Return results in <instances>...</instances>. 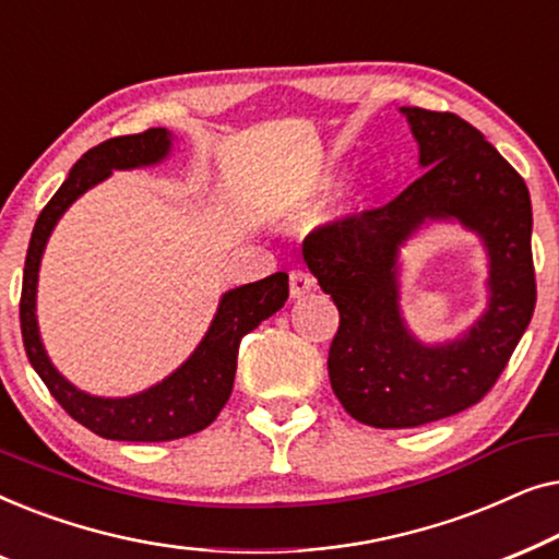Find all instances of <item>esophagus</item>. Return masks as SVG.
Segmentation results:
<instances>
[{
    "label": "esophagus",
    "instance_id": "34e87169",
    "mask_svg": "<svg viewBox=\"0 0 559 559\" xmlns=\"http://www.w3.org/2000/svg\"><path fill=\"white\" fill-rule=\"evenodd\" d=\"M312 287H316V277L308 270L297 266V270L289 272V293H293V297H305Z\"/></svg>",
    "mask_w": 559,
    "mask_h": 559
}]
</instances>
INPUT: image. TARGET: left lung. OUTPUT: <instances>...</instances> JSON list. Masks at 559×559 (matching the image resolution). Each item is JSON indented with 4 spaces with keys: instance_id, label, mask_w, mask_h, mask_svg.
<instances>
[{
    "instance_id": "1",
    "label": "left lung",
    "mask_w": 559,
    "mask_h": 559,
    "mask_svg": "<svg viewBox=\"0 0 559 559\" xmlns=\"http://www.w3.org/2000/svg\"><path fill=\"white\" fill-rule=\"evenodd\" d=\"M425 173L400 195L328 221L302 241L318 285L341 312L328 354L343 409L379 430L419 427L473 407L507 369L537 305L532 201L522 175L468 121L402 106ZM425 217H461L492 257L489 312L463 342L425 349L403 331L395 249Z\"/></svg>"
}]
</instances>
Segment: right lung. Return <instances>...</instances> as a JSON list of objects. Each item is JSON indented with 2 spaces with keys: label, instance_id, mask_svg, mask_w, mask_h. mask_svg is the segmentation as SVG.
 I'll return each instance as SVG.
<instances>
[{
  "label": "right lung",
  "instance_id": "obj_1",
  "mask_svg": "<svg viewBox=\"0 0 559 559\" xmlns=\"http://www.w3.org/2000/svg\"><path fill=\"white\" fill-rule=\"evenodd\" d=\"M167 150H170V134L159 127L140 134L111 136V140L88 150L73 165L63 186L58 188V193L50 198L40 216H37L25 257L20 328L29 364H33L37 377L45 381L48 392L56 396L60 407L75 423H81L86 430L106 440L165 442L205 430L231 396L241 338L249 331H254L262 320L274 316L287 302L289 295L285 272L270 274V277L226 293L218 305L216 318H213L211 331L205 333L195 354L173 377H167L163 384L136 396H127V400H102V396L83 394L52 369L43 350L40 335H37L35 320L37 270H40V257L52 226L75 198L86 193L96 182L109 178L111 170L152 165L163 159Z\"/></svg>",
  "mask_w": 559,
  "mask_h": 559
}]
</instances>
